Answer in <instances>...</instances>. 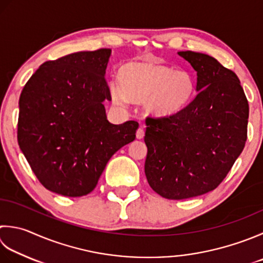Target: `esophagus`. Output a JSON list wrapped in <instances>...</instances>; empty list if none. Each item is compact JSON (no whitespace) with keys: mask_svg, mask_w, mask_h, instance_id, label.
I'll use <instances>...</instances> for the list:
<instances>
[{"mask_svg":"<svg viewBox=\"0 0 263 263\" xmlns=\"http://www.w3.org/2000/svg\"><path fill=\"white\" fill-rule=\"evenodd\" d=\"M143 136H145V130L143 127H139L137 130V139H142Z\"/></svg>","mask_w":263,"mask_h":263,"instance_id":"1","label":"esophagus"}]
</instances>
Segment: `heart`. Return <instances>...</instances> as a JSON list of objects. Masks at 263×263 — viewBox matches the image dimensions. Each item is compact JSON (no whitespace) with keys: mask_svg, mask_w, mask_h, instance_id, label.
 I'll return each instance as SVG.
<instances>
[{"mask_svg":"<svg viewBox=\"0 0 263 263\" xmlns=\"http://www.w3.org/2000/svg\"><path fill=\"white\" fill-rule=\"evenodd\" d=\"M117 83H110L111 100L124 105L128 100L143 102L148 114L166 118L178 114L194 98L195 79L186 69L154 63L136 61L124 65L118 71Z\"/></svg>","mask_w":263,"mask_h":263,"instance_id":"b5f03b06","label":"heart"}]
</instances>
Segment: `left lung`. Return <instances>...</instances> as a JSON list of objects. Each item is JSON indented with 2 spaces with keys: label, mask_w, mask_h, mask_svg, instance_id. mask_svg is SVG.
<instances>
[{
  "label": "left lung",
  "mask_w": 263,
  "mask_h": 263,
  "mask_svg": "<svg viewBox=\"0 0 263 263\" xmlns=\"http://www.w3.org/2000/svg\"><path fill=\"white\" fill-rule=\"evenodd\" d=\"M197 71V93L178 114L146 118L145 173L154 192L186 199L223 181L248 139L249 102L233 70L193 51L178 52Z\"/></svg>",
  "instance_id": "8db88e82"
}]
</instances>
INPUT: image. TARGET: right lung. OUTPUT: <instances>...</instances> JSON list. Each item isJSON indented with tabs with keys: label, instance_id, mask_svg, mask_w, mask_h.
Returning <instances> with one entry per match:
<instances>
[{
	"label": "right lung",
	"instance_id": "1",
	"mask_svg": "<svg viewBox=\"0 0 263 263\" xmlns=\"http://www.w3.org/2000/svg\"><path fill=\"white\" fill-rule=\"evenodd\" d=\"M110 49L45 61L19 98L18 143L39 181L55 194L81 197L98 183L108 161L136 139V121H107L104 100Z\"/></svg>",
	"mask_w": 263,
	"mask_h": 263
}]
</instances>
